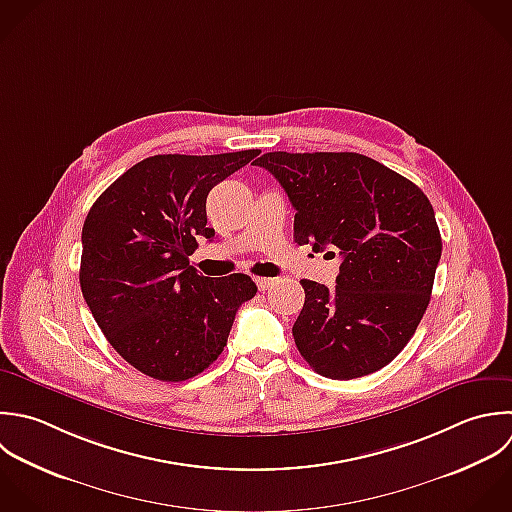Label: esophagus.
<instances>
[{"mask_svg":"<svg viewBox=\"0 0 512 512\" xmlns=\"http://www.w3.org/2000/svg\"><path fill=\"white\" fill-rule=\"evenodd\" d=\"M255 281H257L259 291H267V289L275 283V279H271V277H259V279H255Z\"/></svg>","mask_w":512,"mask_h":512,"instance_id":"esophagus-1","label":"esophagus"}]
</instances>
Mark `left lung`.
<instances>
[{"label": "left lung", "mask_w": 512, "mask_h": 512, "mask_svg": "<svg viewBox=\"0 0 512 512\" xmlns=\"http://www.w3.org/2000/svg\"><path fill=\"white\" fill-rule=\"evenodd\" d=\"M295 207V243L341 255L335 289L303 279L293 325L301 357L323 377L349 381L389 365L431 301L443 241L427 195L361 153L261 155Z\"/></svg>", "instance_id": "1"}]
</instances>
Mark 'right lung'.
<instances>
[{"label": "right lung", "mask_w": 512, "mask_h": 512, "mask_svg": "<svg viewBox=\"0 0 512 512\" xmlns=\"http://www.w3.org/2000/svg\"><path fill=\"white\" fill-rule=\"evenodd\" d=\"M259 149L153 155L115 179L81 231L79 285L109 345L143 375L179 383L227 345L237 309L255 297L249 275L209 279L189 265L207 227V195Z\"/></svg>", "instance_id": "add662e5"}]
</instances>
